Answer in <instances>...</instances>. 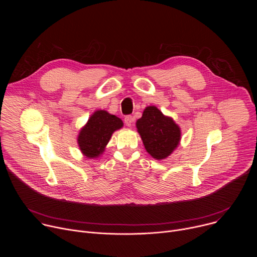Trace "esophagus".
<instances>
[{
	"label": "esophagus",
	"instance_id": "esophagus-1",
	"mask_svg": "<svg viewBox=\"0 0 257 257\" xmlns=\"http://www.w3.org/2000/svg\"><path fill=\"white\" fill-rule=\"evenodd\" d=\"M133 121H134V119H133L132 116H126L125 119H124V122H125L126 126H128V127H131Z\"/></svg>",
	"mask_w": 257,
	"mask_h": 257
}]
</instances>
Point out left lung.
I'll use <instances>...</instances> for the list:
<instances>
[{"label":"left lung","instance_id":"left-lung-1","mask_svg":"<svg viewBox=\"0 0 257 257\" xmlns=\"http://www.w3.org/2000/svg\"><path fill=\"white\" fill-rule=\"evenodd\" d=\"M136 128L146 152L157 160L168 158L181 140L180 127L155 105L144 108L142 117L136 122Z\"/></svg>","mask_w":257,"mask_h":257}]
</instances>
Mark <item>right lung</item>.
Segmentation results:
<instances>
[{"mask_svg":"<svg viewBox=\"0 0 257 257\" xmlns=\"http://www.w3.org/2000/svg\"><path fill=\"white\" fill-rule=\"evenodd\" d=\"M123 127V122L115 115L97 109L81 128L78 134V146L88 159L98 158L105 149L112 134Z\"/></svg>","mask_w":257,"mask_h":257,"instance_id":"right-lung-1","label":"right lung"}]
</instances>
